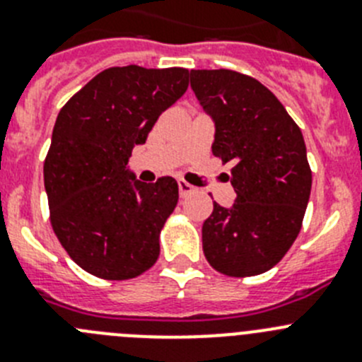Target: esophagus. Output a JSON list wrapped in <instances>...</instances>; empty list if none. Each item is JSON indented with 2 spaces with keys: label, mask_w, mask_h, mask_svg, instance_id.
I'll return each mask as SVG.
<instances>
[{
  "label": "esophagus",
  "mask_w": 362,
  "mask_h": 362,
  "mask_svg": "<svg viewBox=\"0 0 362 362\" xmlns=\"http://www.w3.org/2000/svg\"><path fill=\"white\" fill-rule=\"evenodd\" d=\"M177 185H179V196H181V197L190 196L192 192H194V187H192V185H188L187 181H183V179H181Z\"/></svg>",
  "instance_id": "34e87169"
}]
</instances>
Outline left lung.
<instances>
[{
  "instance_id": "obj_1",
  "label": "left lung",
  "mask_w": 362,
  "mask_h": 362,
  "mask_svg": "<svg viewBox=\"0 0 362 362\" xmlns=\"http://www.w3.org/2000/svg\"><path fill=\"white\" fill-rule=\"evenodd\" d=\"M190 86L216 124L212 153L233 165L238 194L230 209L214 203L203 223L204 257L225 276H259L299 235L312 190L305 139L279 99L250 76L192 70Z\"/></svg>"
}]
</instances>
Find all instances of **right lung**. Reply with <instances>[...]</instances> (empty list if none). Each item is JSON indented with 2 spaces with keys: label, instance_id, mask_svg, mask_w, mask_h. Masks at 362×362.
<instances>
[{
  "label": "right lung",
  "instance_id": "right-lung-1",
  "mask_svg": "<svg viewBox=\"0 0 362 362\" xmlns=\"http://www.w3.org/2000/svg\"><path fill=\"white\" fill-rule=\"evenodd\" d=\"M187 88V69L112 66L57 114L43 165L50 223L74 263L92 276L134 279L158 261L177 183L168 175L141 183L127 165Z\"/></svg>",
  "mask_w": 362,
  "mask_h": 362
}]
</instances>
